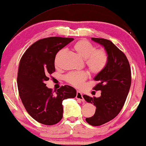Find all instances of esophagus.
Here are the masks:
<instances>
[{"label":"esophagus","mask_w":146,"mask_h":146,"mask_svg":"<svg viewBox=\"0 0 146 146\" xmlns=\"http://www.w3.org/2000/svg\"><path fill=\"white\" fill-rule=\"evenodd\" d=\"M76 98L78 99H80V100L82 101H84V98H83L82 93H81V92H78V91L77 92V95H76Z\"/></svg>","instance_id":"1"}]
</instances>
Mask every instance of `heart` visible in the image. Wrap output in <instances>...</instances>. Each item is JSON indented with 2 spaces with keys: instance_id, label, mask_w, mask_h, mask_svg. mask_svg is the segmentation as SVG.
Returning <instances> with one entry per match:
<instances>
[{
  "instance_id": "heart-1",
  "label": "heart",
  "mask_w": 146,
  "mask_h": 146,
  "mask_svg": "<svg viewBox=\"0 0 146 146\" xmlns=\"http://www.w3.org/2000/svg\"><path fill=\"white\" fill-rule=\"evenodd\" d=\"M74 50L80 56L86 58V65L90 72L95 75L102 72L107 66L109 56L107 51L104 48H96L94 44L86 40L78 41L73 46ZM65 52L64 49L60 50L55 56L56 66L60 64V59ZM88 75L84 71L70 72L65 76V80L73 86L79 88L88 78Z\"/></svg>"
}]
</instances>
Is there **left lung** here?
I'll return each mask as SVG.
<instances>
[{
  "instance_id": "obj_1",
  "label": "left lung",
  "mask_w": 146,
  "mask_h": 146,
  "mask_svg": "<svg viewBox=\"0 0 146 146\" xmlns=\"http://www.w3.org/2000/svg\"><path fill=\"white\" fill-rule=\"evenodd\" d=\"M92 40L103 45L109 56L105 69L94 78L98 83L93 89L101 90V97L83 96L96 107L94 115L86 117V121L91 125L99 126L115 118L121 110L130 90L131 70L125 54L112 41L103 38Z\"/></svg>"
}]
</instances>
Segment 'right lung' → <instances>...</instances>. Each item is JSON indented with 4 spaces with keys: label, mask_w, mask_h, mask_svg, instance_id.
Masks as SVG:
<instances>
[{
    "label": "right lung",
    "mask_w": 146,
    "mask_h": 146,
    "mask_svg": "<svg viewBox=\"0 0 146 146\" xmlns=\"http://www.w3.org/2000/svg\"><path fill=\"white\" fill-rule=\"evenodd\" d=\"M73 38L49 37L37 41L28 48L20 60L17 73L19 94L25 109L39 123L52 125L63 117L62 101L74 98L77 92L68 85L53 92L45 82L55 71L57 52Z\"/></svg>",
    "instance_id": "obj_1"
}]
</instances>
